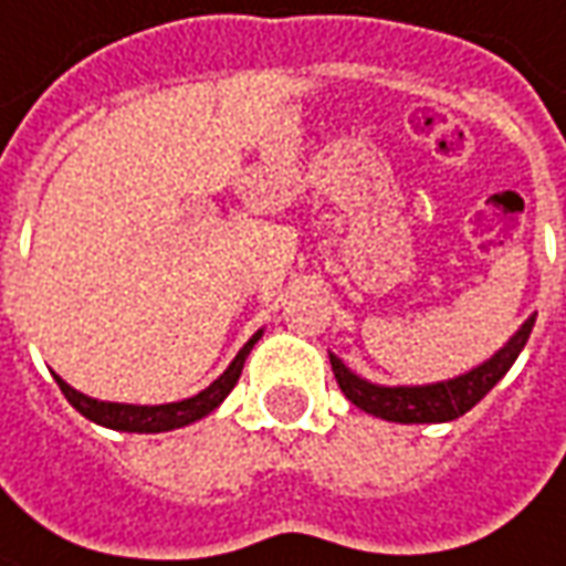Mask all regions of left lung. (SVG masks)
Returning a JSON list of instances; mask_svg holds the SVG:
<instances>
[{
    "label": "left lung",
    "mask_w": 566,
    "mask_h": 566,
    "mask_svg": "<svg viewBox=\"0 0 566 566\" xmlns=\"http://www.w3.org/2000/svg\"><path fill=\"white\" fill-rule=\"evenodd\" d=\"M536 317H530L517 333L512 335V342L505 348L493 354L486 364L478 369H471L465 376L450 381H438V385H419V388H381L373 381L354 376L348 366L342 364L335 354H329L333 364L335 381L345 391L354 407H360L369 416H379L388 422L400 424H422V422H453L459 416H465L478 400H484L490 395V388L496 385L512 364L517 360L521 348L527 345L530 329H533Z\"/></svg>",
    "instance_id": "obj_1"
}]
</instances>
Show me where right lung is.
<instances>
[{
  "label": "right lung",
  "mask_w": 566,
  "mask_h": 566,
  "mask_svg": "<svg viewBox=\"0 0 566 566\" xmlns=\"http://www.w3.org/2000/svg\"><path fill=\"white\" fill-rule=\"evenodd\" d=\"M261 333H255L249 342H245L240 354L233 357V364L224 369V376H218L206 391H200L197 397H187V400H178V403H163V407H132V403H104V400H92V397L73 391L67 381L57 379L61 391L70 400V407L80 409L85 419L104 424V428H113V431H135V434H157V431H171V428H185V424L197 422L202 416H209L212 409L231 395L233 385L243 373L245 357L252 345L259 342Z\"/></svg>",
  "instance_id": "right-lung-1"
}]
</instances>
